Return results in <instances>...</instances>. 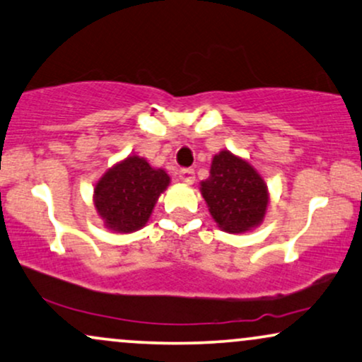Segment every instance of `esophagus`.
Here are the masks:
<instances>
[{
    "instance_id": "1",
    "label": "esophagus",
    "mask_w": 362,
    "mask_h": 362,
    "mask_svg": "<svg viewBox=\"0 0 362 362\" xmlns=\"http://www.w3.org/2000/svg\"><path fill=\"white\" fill-rule=\"evenodd\" d=\"M178 175H180V180L184 182V184H194V180H195V173H194V170L192 168H182L180 170V173H178Z\"/></svg>"
}]
</instances>
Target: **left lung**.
<instances>
[{"instance_id":"left-lung-1","label":"left lung","mask_w":362,"mask_h":362,"mask_svg":"<svg viewBox=\"0 0 362 362\" xmlns=\"http://www.w3.org/2000/svg\"><path fill=\"white\" fill-rule=\"evenodd\" d=\"M211 216L221 229L245 233L263 221L268 207L267 184L239 156L221 151L211 165V177L200 184Z\"/></svg>"}]
</instances>
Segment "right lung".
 Listing matches in <instances>:
<instances>
[{
	"label": "right lung",
	"instance_id": "right-lung-1",
	"mask_svg": "<svg viewBox=\"0 0 362 362\" xmlns=\"http://www.w3.org/2000/svg\"><path fill=\"white\" fill-rule=\"evenodd\" d=\"M168 184L165 170L150 167L139 156H128L95 184L94 206L107 228L133 233L146 224L158 195Z\"/></svg>",
	"mask_w": 362,
	"mask_h": 362
}]
</instances>
